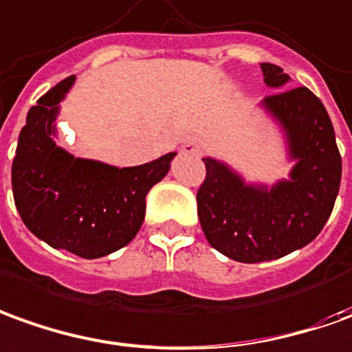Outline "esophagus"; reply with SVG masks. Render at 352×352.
<instances>
[{
    "label": "esophagus",
    "mask_w": 352,
    "mask_h": 352,
    "mask_svg": "<svg viewBox=\"0 0 352 352\" xmlns=\"http://www.w3.org/2000/svg\"><path fill=\"white\" fill-rule=\"evenodd\" d=\"M197 151H199V149H197L193 144H188L182 147V153H188V155H195Z\"/></svg>",
    "instance_id": "1"
}]
</instances>
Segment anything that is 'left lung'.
<instances>
[{"label":"left lung","mask_w":352,"mask_h":352,"mask_svg":"<svg viewBox=\"0 0 352 352\" xmlns=\"http://www.w3.org/2000/svg\"><path fill=\"white\" fill-rule=\"evenodd\" d=\"M266 86L278 89L264 107L280 122L297 164L292 180L272 190L247 186L214 159H203L205 180L197 191V214L210 245L237 263L280 258L310 243L322 232L341 184V155L326 107L309 88H286L289 74L263 63Z\"/></svg>","instance_id":"left-lung-1"}]
</instances>
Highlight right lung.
<instances>
[{"label":"right lung","mask_w":352,"mask_h":352,"mask_svg":"<svg viewBox=\"0 0 352 352\" xmlns=\"http://www.w3.org/2000/svg\"><path fill=\"white\" fill-rule=\"evenodd\" d=\"M69 76L43 94L26 116L11 168L16 210L34 236L53 249L99 258L128 245L145 218V195L176 153L130 168L76 159L53 142Z\"/></svg>","instance_id":"obj_1"}]
</instances>
